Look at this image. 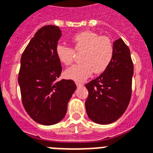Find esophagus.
Wrapping results in <instances>:
<instances>
[{
	"label": "esophagus",
	"mask_w": 153,
	"mask_h": 153,
	"mask_svg": "<svg viewBox=\"0 0 153 153\" xmlns=\"http://www.w3.org/2000/svg\"><path fill=\"white\" fill-rule=\"evenodd\" d=\"M76 86H77V87H80V86H83V84H82V83L77 82V81L76 82Z\"/></svg>",
	"instance_id": "obj_1"
}]
</instances>
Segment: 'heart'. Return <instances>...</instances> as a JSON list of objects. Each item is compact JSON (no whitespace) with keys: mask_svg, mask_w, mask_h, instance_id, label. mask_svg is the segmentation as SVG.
Listing matches in <instances>:
<instances>
[{"mask_svg":"<svg viewBox=\"0 0 153 153\" xmlns=\"http://www.w3.org/2000/svg\"><path fill=\"white\" fill-rule=\"evenodd\" d=\"M73 48L64 44H58L56 54L60 62L65 65L73 63L76 53H82L81 63L66 69L65 76L71 80L82 81L93 74L105 72L113 57L114 45L107 36H100L92 31L76 34L73 37Z\"/></svg>","mask_w":153,"mask_h":153,"instance_id":"b5f03b06","label":"heart"}]
</instances>
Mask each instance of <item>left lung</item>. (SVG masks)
<instances>
[{
  "label": "left lung",
  "mask_w": 153,
  "mask_h": 153,
  "mask_svg": "<svg viewBox=\"0 0 153 153\" xmlns=\"http://www.w3.org/2000/svg\"><path fill=\"white\" fill-rule=\"evenodd\" d=\"M114 54L104 73L85 85L88 97L85 108L90 120L100 125L116 121L127 109L133 75L129 48L121 38L113 44Z\"/></svg>",
  "instance_id": "1"
}]
</instances>
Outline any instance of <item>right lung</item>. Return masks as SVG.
I'll return each instance as SVG.
<instances>
[{"instance_id":"obj_1","label":"right lung","mask_w":153,"mask_h":153,"mask_svg":"<svg viewBox=\"0 0 153 153\" xmlns=\"http://www.w3.org/2000/svg\"><path fill=\"white\" fill-rule=\"evenodd\" d=\"M60 36L58 26H44L21 55L18 75L21 101L29 117L41 125H55L63 119L76 88L73 80L56 81L62 71L56 54Z\"/></svg>"}]
</instances>
